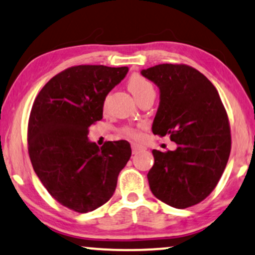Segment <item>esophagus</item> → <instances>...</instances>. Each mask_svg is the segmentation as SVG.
<instances>
[{"instance_id": "esophagus-1", "label": "esophagus", "mask_w": 255, "mask_h": 255, "mask_svg": "<svg viewBox=\"0 0 255 255\" xmlns=\"http://www.w3.org/2000/svg\"><path fill=\"white\" fill-rule=\"evenodd\" d=\"M141 149H143V147H142L141 144L131 143V150H133V154H135V152H137L138 150H141Z\"/></svg>"}]
</instances>
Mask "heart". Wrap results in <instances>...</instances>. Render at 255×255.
Wrapping results in <instances>:
<instances>
[{
  "mask_svg": "<svg viewBox=\"0 0 255 255\" xmlns=\"http://www.w3.org/2000/svg\"><path fill=\"white\" fill-rule=\"evenodd\" d=\"M128 90L133 94L135 99H140L141 97L145 96V94L154 92V87L149 83L147 79L143 77L138 76V74H133L128 80ZM124 134L126 136L131 138H140L141 137V128L140 127H126L124 129Z\"/></svg>",
  "mask_w": 255,
  "mask_h": 255,
  "instance_id": "b5f03b06",
  "label": "heart"
}]
</instances>
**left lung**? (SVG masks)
<instances>
[{
	"label": "left lung",
	"instance_id": "left-lung-1",
	"mask_svg": "<svg viewBox=\"0 0 255 255\" xmlns=\"http://www.w3.org/2000/svg\"><path fill=\"white\" fill-rule=\"evenodd\" d=\"M141 74L159 90L152 133L169 135L175 150H152L147 177L156 198L176 209L205 199L219 182L231 151L230 124L218 91L188 65L159 64Z\"/></svg>",
	"mask_w": 255,
	"mask_h": 255
}]
</instances>
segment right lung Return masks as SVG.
Segmentation results:
<instances>
[{"instance_id": "add662e5", "label": "right lung", "mask_w": 255, "mask_h": 255, "mask_svg": "<svg viewBox=\"0 0 255 255\" xmlns=\"http://www.w3.org/2000/svg\"><path fill=\"white\" fill-rule=\"evenodd\" d=\"M127 72V66L70 67L47 81L32 105L28 148L33 170L57 202L76 212L110 201L130 158L129 142L108 141L99 148L87 137L90 126L103 119L107 94Z\"/></svg>"}]
</instances>
